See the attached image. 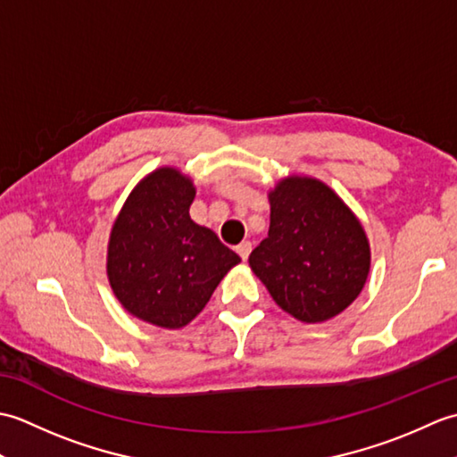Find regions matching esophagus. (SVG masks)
I'll return each mask as SVG.
<instances>
[{
  "mask_svg": "<svg viewBox=\"0 0 457 457\" xmlns=\"http://www.w3.org/2000/svg\"><path fill=\"white\" fill-rule=\"evenodd\" d=\"M251 249H253V245H251V241H241V244L236 247L239 257L244 259V261H247V257H249V253H251Z\"/></svg>",
  "mask_w": 457,
  "mask_h": 457,
  "instance_id": "esophagus-1",
  "label": "esophagus"
}]
</instances>
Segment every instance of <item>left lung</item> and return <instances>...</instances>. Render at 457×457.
<instances>
[{
  "label": "left lung",
  "instance_id": "1",
  "mask_svg": "<svg viewBox=\"0 0 457 457\" xmlns=\"http://www.w3.org/2000/svg\"><path fill=\"white\" fill-rule=\"evenodd\" d=\"M269 198V236L251 251V269L300 322L337 316L367 280L371 255L361 223L314 179L290 177Z\"/></svg>",
  "mask_w": 457,
  "mask_h": 457
}]
</instances>
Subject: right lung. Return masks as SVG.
Instances as JSON below:
<instances>
[{
    "instance_id": "add662e5",
    "label": "right lung",
    "mask_w": 457,
    "mask_h": 457,
    "mask_svg": "<svg viewBox=\"0 0 457 457\" xmlns=\"http://www.w3.org/2000/svg\"><path fill=\"white\" fill-rule=\"evenodd\" d=\"M192 182L159 169L137 184L113 223L108 277L120 303L145 322L182 328L206 306L239 255L190 220Z\"/></svg>"
}]
</instances>
